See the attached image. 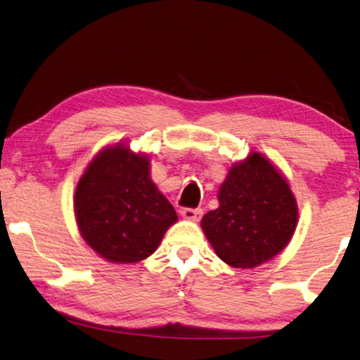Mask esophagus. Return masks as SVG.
Here are the masks:
<instances>
[{"label": "esophagus", "instance_id": "1", "mask_svg": "<svg viewBox=\"0 0 360 360\" xmlns=\"http://www.w3.org/2000/svg\"><path fill=\"white\" fill-rule=\"evenodd\" d=\"M181 216L187 221H198L202 218V210L195 208H184L181 211Z\"/></svg>", "mask_w": 360, "mask_h": 360}]
</instances>
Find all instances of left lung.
I'll return each instance as SVG.
<instances>
[{
    "instance_id": "left-lung-1",
    "label": "left lung",
    "mask_w": 360,
    "mask_h": 360,
    "mask_svg": "<svg viewBox=\"0 0 360 360\" xmlns=\"http://www.w3.org/2000/svg\"><path fill=\"white\" fill-rule=\"evenodd\" d=\"M218 208L202 218L216 256L237 269H253L287 248L298 226V203L285 174L252 150L227 169Z\"/></svg>"
}]
</instances>
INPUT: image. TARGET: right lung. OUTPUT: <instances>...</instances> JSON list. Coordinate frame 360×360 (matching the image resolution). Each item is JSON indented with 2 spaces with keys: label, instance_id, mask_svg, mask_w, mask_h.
<instances>
[{
  "label": "right lung",
  "instance_id": "right-lung-1",
  "mask_svg": "<svg viewBox=\"0 0 360 360\" xmlns=\"http://www.w3.org/2000/svg\"><path fill=\"white\" fill-rule=\"evenodd\" d=\"M84 243L113 264L149 258L178 214L150 178V157L127 141L108 144L84 168L73 195Z\"/></svg>",
  "mask_w": 360,
  "mask_h": 360
}]
</instances>
